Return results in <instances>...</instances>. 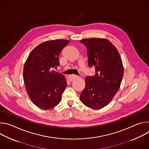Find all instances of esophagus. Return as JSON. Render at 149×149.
<instances>
[{
  "label": "esophagus",
  "mask_w": 149,
  "mask_h": 149,
  "mask_svg": "<svg viewBox=\"0 0 149 149\" xmlns=\"http://www.w3.org/2000/svg\"><path fill=\"white\" fill-rule=\"evenodd\" d=\"M78 77L77 75L72 74V75H70L69 76L68 78H69V80H70V81H72L74 79H75V78H78Z\"/></svg>",
  "instance_id": "34e87169"
}]
</instances>
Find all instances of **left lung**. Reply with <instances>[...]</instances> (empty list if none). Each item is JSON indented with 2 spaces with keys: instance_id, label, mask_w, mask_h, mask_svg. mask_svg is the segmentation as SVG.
Listing matches in <instances>:
<instances>
[{
  "instance_id": "1",
  "label": "left lung",
  "mask_w": 149,
  "mask_h": 149,
  "mask_svg": "<svg viewBox=\"0 0 149 149\" xmlns=\"http://www.w3.org/2000/svg\"><path fill=\"white\" fill-rule=\"evenodd\" d=\"M86 45L88 65L95 67V74L86 78V87L80 95L87 107L100 109L108 105L118 91L124 74L120 54L111 42L104 38L80 40Z\"/></svg>"
}]
</instances>
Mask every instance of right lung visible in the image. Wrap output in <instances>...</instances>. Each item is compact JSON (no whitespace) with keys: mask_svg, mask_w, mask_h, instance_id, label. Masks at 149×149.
<instances>
[{"mask_svg":"<svg viewBox=\"0 0 149 149\" xmlns=\"http://www.w3.org/2000/svg\"><path fill=\"white\" fill-rule=\"evenodd\" d=\"M70 42L67 39L42 42L31 52L25 63L23 76L26 92L32 102L41 109H52L61 100L67 79L52 69L59 65V55Z\"/></svg>","mask_w":149,"mask_h":149,"instance_id":"add662e5","label":"right lung"}]
</instances>
